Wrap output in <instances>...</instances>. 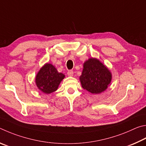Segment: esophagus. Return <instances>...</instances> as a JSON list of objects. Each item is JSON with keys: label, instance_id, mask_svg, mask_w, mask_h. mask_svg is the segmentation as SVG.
Here are the masks:
<instances>
[{"label": "esophagus", "instance_id": "1", "mask_svg": "<svg viewBox=\"0 0 146 146\" xmlns=\"http://www.w3.org/2000/svg\"><path fill=\"white\" fill-rule=\"evenodd\" d=\"M67 74H68V76H70V77H72V76H73V75H74L73 70H68V72H67Z\"/></svg>", "mask_w": 146, "mask_h": 146}]
</instances>
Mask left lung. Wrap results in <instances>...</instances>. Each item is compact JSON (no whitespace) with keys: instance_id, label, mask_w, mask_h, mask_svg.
<instances>
[{"instance_id":"8db88e82","label":"left lung","mask_w":146,"mask_h":146,"mask_svg":"<svg viewBox=\"0 0 146 146\" xmlns=\"http://www.w3.org/2000/svg\"><path fill=\"white\" fill-rule=\"evenodd\" d=\"M82 87L92 94H100L108 88L111 80V72L96 58H90L83 65L80 76Z\"/></svg>"}]
</instances>
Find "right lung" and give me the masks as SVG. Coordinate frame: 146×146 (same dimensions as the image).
<instances>
[{
  "label": "right lung",
  "mask_w": 146,
  "mask_h": 146,
  "mask_svg": "<svg viewBox=\"0 0 146 146\" xmlns=\"http://www.w3.org/2000/svg\"><path fill=\"white\" fill-rule=\"evenodd\" d=\"M65 75L58 72L50 63L43 65L36 76V84L38 88L45 94H50L57 90Z\"/></svg>",
  "instance_id": "add662e5"
}]
</instances>
